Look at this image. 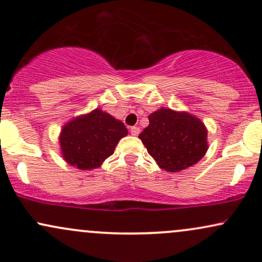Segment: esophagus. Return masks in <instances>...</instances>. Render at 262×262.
<instances>
[{
  "label": "esophagus",
  "mask_w": 262,
  "mask_h": 262,
  "mask_svg": "<svg viewBox=\"0 0 262 262\" xmlns=\"http://www.w3.org/2000/svg\"><path fill=\"white\" fill-rule=\"evenodd\" d=\"M139 133H140V128L139 127H132L130 128V134L134 135V137H137V135Z\"/></svg>",
  "instance_id": "1"
}]
</instances>
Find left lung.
Listing matches in <instances>:
<instances>
[{"mask_svg": "<svg viewBox=\"0 0 262 262\" xmlns=\"http://www.w3.org/2000/svg\"><path fill=\"white\" fill-rule=\"evenodd\" d=\"M207 128L197 117L161 107L149 116L139 139L159 167L177 172L193 166L208 150Z\"/></svg>", "mask_w": 262, "mask_h": 262, "instance_id": "1", "label": "left lung"}]
</instances>
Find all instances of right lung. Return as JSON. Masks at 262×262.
<instances>
[{"mask_svg": "<svg viewBox=\"0 0 262 262\" xmlns=\"http://www.w3.org/2000/svg\"><path fill=\"white\" fill-rule=\"evenodd\" d=\"M127 134L128 129L121 121L96 108L62 127L59 135L60 151L64 160L76 169H98Z\"/></svg>", "mask_w": 262, "mask_h": 262, "instance_id": "1", "label": "right lung"}]
</instances>
